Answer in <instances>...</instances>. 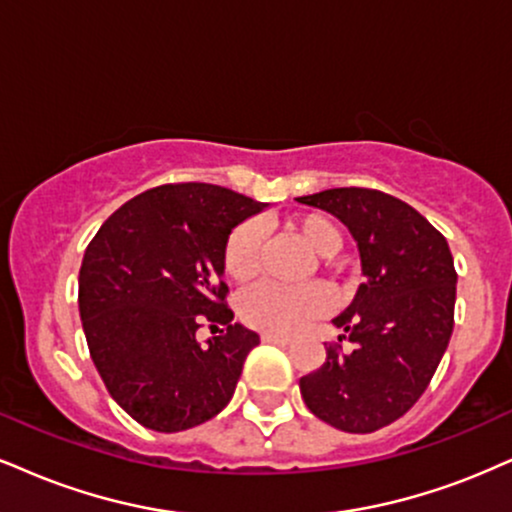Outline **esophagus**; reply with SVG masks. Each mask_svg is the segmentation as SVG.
I'll return each mask as SVG.
<instances>
[{
    "mask_svg": "<svg viewBox=\"0 0 512 512\" xmlns=\"http://www.w3.org/2000/svg\"><path fill=\"white\" fill-rule=\"evenodd\" d=\"M261 339L266 344H289V337H285V334H275V332H261Z\"/></svg>",
    "mask_w": 512,
    "mask_h": 512,
    "instance_id": "esophagus-1",
    "label": "esophagus"
}]
</instances>
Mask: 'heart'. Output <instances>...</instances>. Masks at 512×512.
Masks as SVG:
<instances>
[{
  "instance_id": "heart-1",
  "label": "heart",
  "mask_w": 512,
  "mask_h": 512,
  "mask_svg": "<svg viewBox=\"0 0 512 512\" xmlns=\"http://www.w3.org/2000/svg\"><path fill=\"white\" fill-rule=\"evenodd\" d=\"M287 230L320 258H332L344 244L342 230L323 213H306V216L292 218L287 223ZM261 244L263 232L256 223H242L232 230L223 251V266L230 280L249 282L258 273ZM330 306L332 294L318 282L301 287L256 285L246 289L239 299V315L246 325L258 327V330L289 334L306 325L308 320L320 318L330 311Z\"/></svg>"
}]
</instances>
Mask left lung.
Here are the masks:
<instances>
[{"label": "left lung", "mask_w": 512, "mask_h": 512, "mask_svg": "<svg viewBox=\"0 0 512 512\" xmlns=\"http://www.w3.org/2000/svg\"><path fill=\"white\" fill-rule=\"evenodd\" d=\"M296 201L349 227L365 275L332 320L353 351L327 346L323 365L299 380L301 396L337 430L375 432L413 408L449 346L458 282L449 244L413 206L377 189L337 187Z\"/></svg>", "instance_id": "left-lung-1"}]
</instances>
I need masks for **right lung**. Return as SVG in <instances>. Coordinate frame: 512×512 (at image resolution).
I'll list each match as a JSON object with an SVG mask.
<instances>
[{"instance_id": "right-lung-1", "label": "right lung", "mask_w": 512, "mask_h": 512, "mask_svg": "<svg viewBox=\"0 0 512 512\" xmlns=\"http://www.w3.org/2000/svg\"><path fill=\"white\" fill-rule=\"evenodd\" d=\"M266 206L206 182L161 185L118 208L87 246L78 306L90 356L113 401L149 430L197 427L235 394L261 339L232 323L223 251ZM201 319L224 325L206 345Z\"/></svg>"}]
</instances>
